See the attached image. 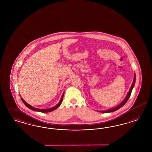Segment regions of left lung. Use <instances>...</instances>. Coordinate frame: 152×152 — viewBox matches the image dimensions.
I'll return each instance as SVG.
<instances>
[{
  "instance_id": "obj_1",
  "label": "left lung",
  "mask_w": 152,
  "mask_h": 152,
  "mask_svg": "<svg viewBox=\"0 0 152 152\" xmlns=\"http://www.w3.org/2000/svg\"><path fill=\"white\" fill-rule=\"evenodd\" d=\"M135 74H134V77L133 83H132L131 87L130 88V90H129V92L128 93L127 95L125 97L124 100L123 101H122L119 105H118V106H115L113 108H111L110 109H108V110H106L105 111H98L99 112H100V113H110V112H113V111H115L117 110L118 109H119L120 107H121L122 106H123L125 104V103L127 102V101L128 100V99H129V97L130 96V95H131V93L132 91V90L134 86V85H135Z\"/></svg>"
}]
</instances>
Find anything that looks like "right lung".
Instances as JSON below:
<instances>
[{
	"label": "right lung",
	"instance_id": "add662e5",
	"mask_svg": "<svg viewBox=\"0 0 152 152\" xmlns=\"http://www.w3.org/2000/svg\"><path fill=\"white\" fill-rule=\"evenodd\" d=\"M64 95V92L63 93V94H62V97H61V100H60V101H59V102H58L56 106H53V107H51V108L45 109H37V108H36V107H33L32 106H31V105H29V104H28V103H27L26 101L23 100L22 97H21V100L23 101L24 104L26 106H27V107H28L29 109H30L31 110H32L36 111L41 112V113H49V112H51V111H52L55 110H56V109H57V108L60 106L61 104L62 103V100H63Z\"/></svg>",
	"mask_w": 152,
	"mask_h": 152
}]
</instances>
